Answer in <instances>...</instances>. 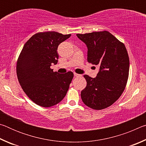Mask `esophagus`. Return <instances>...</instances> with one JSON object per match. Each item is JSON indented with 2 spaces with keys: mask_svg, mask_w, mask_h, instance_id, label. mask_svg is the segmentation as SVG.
<instances>
[{
  "mask_svg": "<svg viewBox=\"0 0 146 146\" xmlns=\"http://www.w3.org/2000/svg\"><path fill=\"white\" fill-rule=\"evenodd\" d=\"M74 76H76V77H80V76H82V75H80V74H77V73H74Z\"/></svg>",
  "mask_w": 146,
  "mask_h": 146,
  "instance_id": "1",
  "label": "esophagus"
}]
</instances>
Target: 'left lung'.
<instances>
[{"label": "left lung", "mask_w": 146, "mask_h": 146, "mask_svg": "<svg viewBox=\"0 0 146 146\" xmlns=\"http://www.w3.org/2000/svg\"><path fill=\"white\" fill-rule=\"evenodd\" d=\"M88 48V62L99 67L95 78L84 75L87 86L81 91L85 105L96 110L116 102L124 91L129 59L124 44L107 31L76 34Z\"/></svg>", "instance_id": "1"}]
</instances>
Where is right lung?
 I'll list each match as a JSON object with an SVG mask.
<instances>
[{"label": "right lung", "instance_id": "obj_1", "mask_svg": "<svg viewBox=\"0 0 146 146\" xmlns=\"http://www.w3.org/2000/svg\"><path fill=\"white\" fill-rule=\"evenodd\" d=\"M71 35L55 31L35 34L24 44L17 64V75L23 91L30 99L44 108L57 104L65 97L73 78L68 71L53 72L51 64L58 62L59 44Z\"/></svg>", "mask_w": 146, "mask_h": 146}]
</instances>
